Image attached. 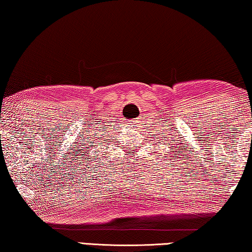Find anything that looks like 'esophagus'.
Returning a JSON list of instances; mask_svg holds the SVG:
<instances>
[{"mask_svg": "<svg viewBox=\"0 0 252 252\" xmlns=\"http://www.w3.org/2000/svg\"><path fill=\"white\" fill-rule=\"evenodd\" d=\"M135 122H136V121H135ZM133 124H134V123H133Z\"/></svg>", "mask_w": 252, "mask_h": 252, "instance_id": "esophagus-1", "label": "esophagus"}]
</instances>
